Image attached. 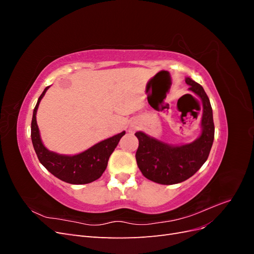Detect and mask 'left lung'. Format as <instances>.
<instances>
[{
    "instance_id": "8db88e82",
    "label": "left lung",
    "mask_w": 254,
    "mask_h": 254,
    "mask_svg": "<svg viewBox=\"0 0 254 254\" xmlns=\"http://www.w3.org/2000/svg\"><path fill=\"white\" fill-rule=\"evenodd\" d=\"M186 82L202 102V133L193 143L171 146L144 132H135L139 140L135 159L145 178L159 184H176L186 181L197 173L206 161L214 141L213 111L203 88L190 78Z\"/></svg>"
}]
</instances>
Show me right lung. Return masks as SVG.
<instances>
[{
    "label": "right lung",
    "mask_w": 254,
    "mask_h": 254,
    "mask_svg": "<svg viewBox=\"0 0 254 254\" xmlns=\"http://www.w3.org/2000/svg\"><path fill=\"white\" fill-rule=\"evenodd\" d=\"M48 89L49 87L45 88L40 97L38 98L33 113L32 127H30L32 142L38 159L52 175L64 182L71 184H87L97 180L105 172L111 153L117 147L121 137L125 134V131L99 142L93 147L76 156H63L48 150L41 142L39 128L36 121L38 106Z\"/></svg>",
    "instance_id": "obj_1"
}]
</instances>
